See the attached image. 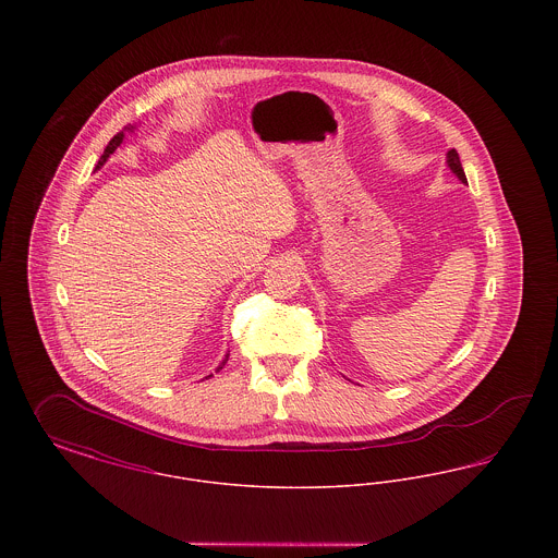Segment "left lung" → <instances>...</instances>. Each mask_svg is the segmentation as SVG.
I'll return each mask as SVG.
<instances>
[{
	"label": "left lung",
	"instance_id": "obj_1",
	"mask_svg": "<svg viewBox=\"0 0 558 558\" xmlns=\"http://www.w3.org/2000/svg\"><path fill=\"white\" fill-rule=\"evenodd\" d=\"M448 165H450L451 171H453L462 182H466V175H464V171H462V165H460V157H458L456 148H451L450 153H448Z\"/></svg>",
	"mask_w": 558,
	"mask_h": 558
}]
</instances>
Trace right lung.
Wrapping results in <instances>:
<instances>
[{"label":"right lung","instance_id":"add662e5","mask_svg":"<svg viewBox=\"0 0 558 558\" xmlns=\"http://www.w3.org/2000/svg\"><path fill=\"white\" fill-rule=\"evenodd\" d=\"M123 137H125V135H123V132H119V133H117V135H112V137H110V142H108L107 148H105V155H102V157H100V160H98V165H96V169H100V167H102V165H105V162H107L108 157H110V155H112V153H114V150H117V146H121V142H123ZM226 362H228V355H226V360H223V362H221V366H223V364H226ZM221 366H219V368H217V371H221Z\"/></svg>","mask_w":558,"mask_h":558}]
</instances>
